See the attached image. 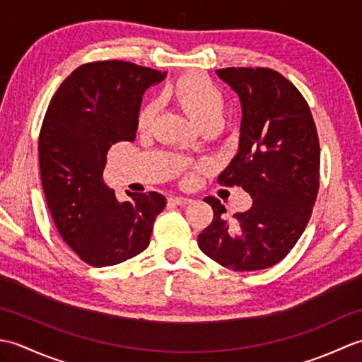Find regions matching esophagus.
<instances>
[{
    "instance_id": "obj_1",
    "label": "esophagus",
    "mask_w": 362,
    "mask_h": 362,
    "mask_svg": "<svg viewBox=\"0 0 362 362\" xmlns=\"http://www.w3.org/2000/svg\"><path fill=\"white\" fill-rule=\"evenodd\" d=\"M168 202L174 204V205H188V204H191V199L183 197V196H171L168 199Z\"/></svg>"
}]
</instances>
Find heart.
Masks as SVG:
<instances>
[{"instance_id":"heart-1","label":"heart","mask_w":362,"mask_h":362,"mask_svg":"<svg viewBox=\"0 0 362 362\" xmlns=\"http://www.w3.org/2000/svg\"><path fill=\"white\" fill-rule=\"evenodd\" d=\"M163 95L179 107L199 129L211 122L219 124L226 110V99L221 90L209 78L197 73L182 76L166 87ZM153 117H156V104H148L138 115V129L141 132L148 130L152 126ZM196 168H183V179H189Z\"/></svg>"}]
</instances>
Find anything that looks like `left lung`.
Here are the masks:
<instances>
[{
    "instance_id": "1",
    "label": "left lung",
    "mask_w": 362,
    "mask_h": 362,
    "mask_svg": "<svg viewBox=\"0 0 362 362\" xmlns=\"http://www.w3.org/2000/svg\"><path fill=\"white\" fill-rule=\"evenodd\" d=\"M216 74L243 105L240 151L218 182L247 191L252 206L233 214V227L224 205L205 197L214 216L197 243L221 266L259 271L288 255L311 218L319 191L317 129L306 99L279 71L230 66Z\"/></svg>"
}]
</instances>
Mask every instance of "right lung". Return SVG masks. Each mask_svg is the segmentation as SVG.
<instances>
[{
  "instance_id": "1",
  "label": "right lung",
  "mask_w": 362,
  "mask_h": 362,
  "mask_svg": "<svg viewBox=\"0 0 362 362\" xmlns=\"http://www.w3.org/2000/svg\"><path fill=\"white\" fill-rule=\"evenodd\" d=\"M163 78L124 60L83 64L60 83L45 113L38 161L46 204L60 236L90 266L141 253L166 205L156 191L119 202L103 180L107 152L135 140L143 93Z\"/></svg>"
}]
</instances>
